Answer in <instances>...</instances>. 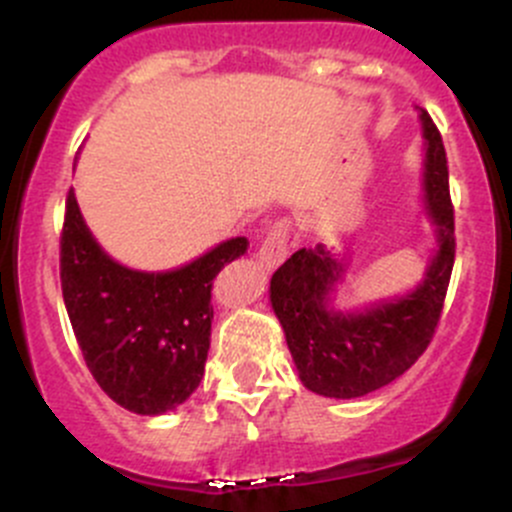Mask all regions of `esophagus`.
<instances>
[{
	"instance_id": "1",
	"label": "esophagus",
	"mask_w": 512,
	"mask_h": 512,
	"mask_svg": "<svg viewBox=\"0 0 512 512\" xmlns=\"http://www.w3.org/2000/svg\"><path fill=\"white\" fill-rule=\"evenodd\" d=\"M289 237H292V223L287 218L275 220V225L267 230L260 247V262L265 267H277L287 257Z\"/></svg>"
}]
</instances>
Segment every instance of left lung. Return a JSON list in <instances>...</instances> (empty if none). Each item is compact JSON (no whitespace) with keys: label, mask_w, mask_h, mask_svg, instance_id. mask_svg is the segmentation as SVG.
Segmentation results:
<instances>
[{"label":"left lung","mask_w":512,"mask_h":512,"mask_svg":"<svg viewBox=\"0 0 512 512\" xmlns=\"http://www.w3.org/2000/svg\"><path fill=\"white\" fill-rule=\"evenodd\" d=\"M421 121L426 138L423 185L438 242L421 285L394 302L342 314L332 312L327 302L344 262L324 245L302 247L272 275V309L285 329L299 379L314 394L356 399L381 389L409 371L436 334L456 260V225L441 133L426 111H421Z\"/></svg>","instance_id":"8db88e82"}]
</instances>
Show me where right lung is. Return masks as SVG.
<instances>
[{
  "instance_id": "add662e5",
  "label": "right lung",
  "mask_w": 512,
  "mask_h": 512,
  "mask_svg": "<svg viewBox=\"0 0 512 512\" xmlns=\"http://www.w3.org/2000/svg\"><path fill=\"white\" fill-rule=\"evenodd\" d=\"M245 250V237H232L180 270H128L98 247L69 190L61 292L86 366L118 406L156 416L198 389L210 349L213 280Z\"/></svg>"
}]
</instances>
